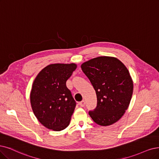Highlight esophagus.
I'll use <instances>...</instances> for the list:
<instances>
[{"instance_id": "esophagus-1", "label": "esophagus", "mask_w": 159, "mask_h": 159, "mask_svg": "<svg viewBox=\"0 0 159 159\" xmlns=\"http://www.w3.org/2000/svg\"><path fill=\"white\" fill-rule=\"evenodd\" d=\"M79 105H80L81 107H84V105H85V102H84V100H83V101L80 102H79Z\"/></svg>"}]
</instances>
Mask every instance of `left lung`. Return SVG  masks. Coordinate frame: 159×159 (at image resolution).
Listing matches in <instances>:
<instances>
[{"mask_svg": "<svg viewBox=\"0 0 159 159\" xmlns=\"http://www.w3.org/2000/svg\"><path fill=\"white\" fill-rule=\"evenodd\" d=\"M81 68L96 92L98 103L89 115L96 124L109 126L121 119L130 105L134 84L129 70L119 59L99 56Z\"/></svg>", "mask_w": 159, "mask_h": 159, "instance_id": "8db88e82", "label": "left lung"}]
</instances>
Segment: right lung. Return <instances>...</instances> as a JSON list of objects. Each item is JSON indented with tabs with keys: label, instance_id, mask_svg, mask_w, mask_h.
I'll return each mask as SVG.
<instances>
[{
	"label": "right lung",
	"instance_id": "add662e5",
	"mask_svg": "<svg viewBox=\"0 0 159 159\" xmlns=\"http://www.w3.org/2000/svg\"><path fill=\"white\" fill-rule=\"evenodd\" d=\"M76 63H54L43 69L34 79L30 93L34 115L46 128L61 131L70 123L76 107L66 81Z\"/></svg>",
	"mask_w": 159,
	"mask_h": 159
}]
</instances>
